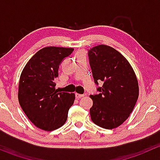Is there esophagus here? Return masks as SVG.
<instances>
[{
  "instance_id": "1",
  "label": "esophagus",
  "mask_w": 160,
  "mask_h": 160,
  "mask_svg": "<svg viewBox=\"0 0 160 160\" xmlns=\"http://www.w3.org/2000/svg\"><path fill=\"white\" fill-rule=\"evenodd\" d=\"M75 96H76V98H77V99H80V98H83V97L84 96V94H80V93H75Z\"/></svg>"
}]
</instances>
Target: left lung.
I'll list each match as a JSON object with an SVG mask.
<instances>
[{
    "label": "left lung",
    "instance_id": "obj_1",
    "mask_svg": "<svg viewBox=\"0 0 160 160\" xmlns=\"http://www.w3.org/2000/svg\"><path fill=\"white\" fill-rule=\"evenodd\" d=\"M94 83L103 82L98 94L90 95L92 122L101 128L112 129L122 125L135 107L138 84L130 63L111 46L99 45L88 50Z\"/></svg>",
    "mask_w": 160,
    "mask_h": 160
}]
</instances>
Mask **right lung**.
<instances>
[{"label":"right lung","mask_w":160,"mask_h":160,"mask_svg":"<svg viewBox=\"0 0 160 160\" xmlns=\"http://www.w3.org/2000/svg\"><path fill=\"white\" fill-rule=\"evenodd\" d=\"M72 48L46 47L37 52L22 70L19 80L18 101L25 114L38 128L52 131L67 122L75 94L58 91L55 79L64 59Z\"/></svg>","instance_id":"right-lung-1"}]
</instances>
